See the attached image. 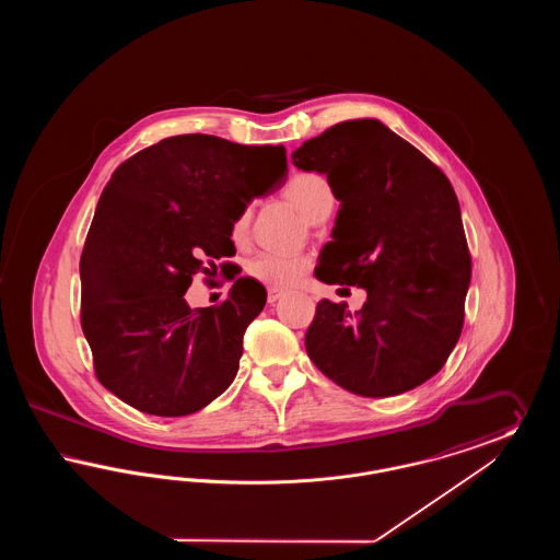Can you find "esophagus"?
<instances>
[{
    "mask_svg": "<svg viewBox=\"0 0 560 560\" xmlns=\"http://www.w3.org/2000/svg\"><path fill=\"white\" fill-rule=\"evenodd\" d=\"M281 295H283V292H281V290H275V288H270V290H268L267 295L268 304H275V302H277V300H279Z\"/></svg>",
    "mask_w": 560,
    "mask_h": 560,
    "instance_id": "esophagus-1",
    "label": "esophagus"
}]
</instances>
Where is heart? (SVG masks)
Here are the masks:
<instances>
[{
    "label": "heart",
    "mask_w": 560,
    "mask_h": 560,
    "mask_svg": "<svg viewBox=\"0 0 560 560\" xmlns=\"http://www.w3.org/2000/svg\"><path fill=\"white\" fill-rule=\"evenodd\" d=\"M285 197L311 222H320L334 208V190L329 183L315 172L295 174L285 187ZM249 210L243 208L231 222V240L237 245L247 241ZM311 260L306 256H288L262 252L247 262V275L268 288L285 290L292 288L308 272Z\"/></svg>",
    "instance_id": "obj_1"
}]
</instances>
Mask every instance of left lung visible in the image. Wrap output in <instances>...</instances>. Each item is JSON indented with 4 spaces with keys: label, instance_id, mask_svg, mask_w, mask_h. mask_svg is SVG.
Here are the masks:
<instances>
[{
    "label": "left lung",
    "instance_id": "1",
    "mask_svg": "<svg viewBox=\"0 0 560 560\" xmlns=\"http://www.w3.org/2000/svg\"><path fill=\"white\" fill-rule=\"evenodd\" d=\"M293 165L327 176L340 201L317 279L368 292L359 313L320 300L311 361L361 397H395L439 372L459 340L470 254L447 176L377 119L306 140Z\"/></svg>",
    "mask_w": 560,
    "mask_h": 560
}]
</instances>
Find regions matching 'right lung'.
Instances as JSON below:
<instances>
[{"mask_svg": "<svg viewBox=\"0 0 560 560\" xmlns=\"http://www.w3.org/2000/svg\"><path fill=\"white\" fill-rule=\"evenodd\" d=\"M288 178L285 147L172 136L124 161L81 254V329L101 384L136 409L178 418L220 397L267 290L240 277L220 306L190 308L192 275L235 256L231 222Z\"/></svg>", "mask_w": 560, "mask_h": 560, "instance_id": "obj_1", "label": "right lung"}]
</instances>
